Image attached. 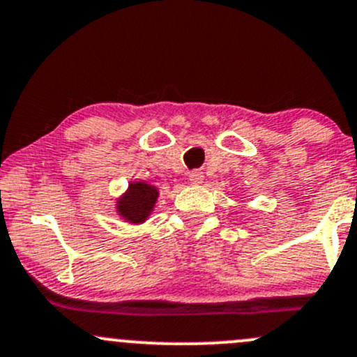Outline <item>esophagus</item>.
Listing matches in <instances>:
<instances>
[{
	"instance_id": "obj_1",
	"label": "esophagus",
	"mask_w": 357,
	"mask_h": 357,
	"mask_svg": "<svg viewBox=\"0 0 357 357\" xmlns=\"http://www.w3.org/2000/svg\"><path fill=\"white\" fill-rule=\"evenodd\" d=\"M204 172L202 171H191L190 172V181L193 183V185H200L202 181H204Z\"/></svg>"
}]
</instances>
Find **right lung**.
Here are the masks:
<instances>
[{
    "label": "right lung",
    "instance_id": "1",
    "mask_svg": "<svg viewBox=\"0 0 357 357\" xmlns=\"http://www.w3.org/2000/svg\"><path fill=\"white\" fill-rule=\"evenodd\" d=\"M157 200V190L145 183L130 185L128 193L119 200V213L130 222H142L147 219Z\"/></svg>",
    "mask_w": 357,
    "mask_h": 357
}]
</instances>
